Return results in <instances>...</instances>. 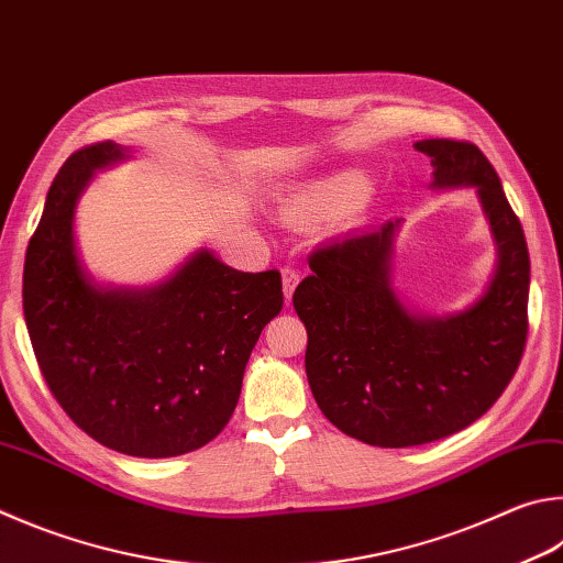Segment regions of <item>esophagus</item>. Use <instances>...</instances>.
I'll return each mask as SVG.
<instances>
[{
    "mask_svg": "<svg viewBox=\"0 0 563 563\" xmlns=\"http://www.w3.org/2000/svg\"><path fill=\"white\" fill-rule=\"evenodd\" d=\"M300 283V273L295 268H283V292H285V302L292 300V292Z\"/></svg>",
    "mask_w": 563,
    "mask_h": 563,
    "instance_id": "obj_1",
    "label": "esophagus"
}]
</instances>
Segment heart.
<instances>
[{"mask_svg":"<svg viewBox=\"0 0 563 563\" xmlns=\"http://www.w3.org/2000/svg\"><path fill=\"white\" fill-rule=\"evenodd\" d=\"M366 177L360 172H342V175L327 177L317 181L302 197L295 201L300 211H314V213H336L344 209H352L356 201L364 197L366 191Z\"/></svg>","mask_w":563,"mask_h":563,"instance_id":"heart-1","label":"heart"}]
</instances>
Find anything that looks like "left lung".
<instances>
[{
    "label": "left lung",
    "mask_w": 563,
    "mask_h": 563,
    "mask_svg": "<svg viewBox=\"0 0 563 563\" xmlns=\"http://www.w3.org/2000/svg\"><path fill=\"white\" fill-rule=\"evenodd\" d=\"M413 147L431 157V187L477 191L497 243L483 298L448 317L408 310L391 288L398 219L317 249L292 295L317 406L342 433L379 448L441 441L475 423L512 382L529 330V251L495 167L473 142Z\"/></svg>",
    "instance_id": "1"
}]
</instances>
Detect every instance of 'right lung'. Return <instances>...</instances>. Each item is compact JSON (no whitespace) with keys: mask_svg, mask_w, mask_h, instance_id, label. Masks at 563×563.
<instances>
[{"mask_svg":"<svg viewBox=\"0 0 563 563\" xmlns=\"http://www.w3.org/2000/svg\"><path fill=\"white\" fill-rule=\"evenodd\" d=\"M125 157L106 140L58 169L26 249L24 320L51 394L80 431L125 455L175 457L229 423L283 283L201 249L155 288L96 285L78 261L76 203L96 169Z\"/></svg>","mask_w":563,"mask_h":563,"instance_id":"obj_1","label":"right lung"}]
</instances>
